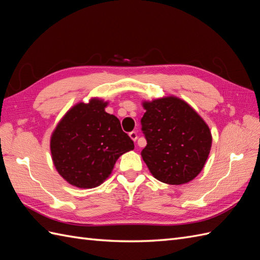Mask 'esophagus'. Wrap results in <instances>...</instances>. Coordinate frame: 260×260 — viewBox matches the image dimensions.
<instances>
[{
    "label": "esophagus",
    "instance_id": "esophagus-1",
    "mask_svg": "<svg viewBox=\"0 0 260 260\" xmlns=\"http://www.w3.org/2000/svg\"><path fill=\"white\" fill-rule=\"evenodd\" d=\"M129 137L132 138V141H134V142H136V139H137V133L136 132H131L129 133Z\"/></svg>",
    "mask_w": 260,
    "mask_h": 260
}]
</instances>
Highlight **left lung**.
I'll list each match as a JSON object with an SVG mask.
<instances>
[{"label": "left lung", "instance_id": "obj_1", "mask_svg": "<svg viewBox=\"0 0 260 260\" xmlns=\"http://www.w3.org/2000/svg\"><path fill=\"white\" fill-rule=\"evenodd\" d=\"M142 129L147 145L143 160L157 180L188 183L202 171L212 146L208 124L198 112L175 95L144 101Z\"/></svg>", "mask_w": 260, "mask_h": 260}]
</instances>
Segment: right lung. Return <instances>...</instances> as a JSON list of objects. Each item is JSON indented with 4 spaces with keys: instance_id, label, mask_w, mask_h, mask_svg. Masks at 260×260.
Returning a JSON list of instances; mask_svg holds the SVG:
<instances>
[{
    "instance_id": "1",
    "label": "right lung",
    "mask_w": 260,
    "mask_h": 260,
    "mask_svg": "<svg viewBox=\"0 0 260 260\" xmlns=\"http://www.w3.org/2000/svg\"><path fill=\"white\" fill-rule=\"evenodd\" d=\"M109 102L92 98L66 113L50 137L52 162L73 187H99L112 174L119 156L134 149L119 119L105 112Z\"/></svg>"
}]
</instances>
